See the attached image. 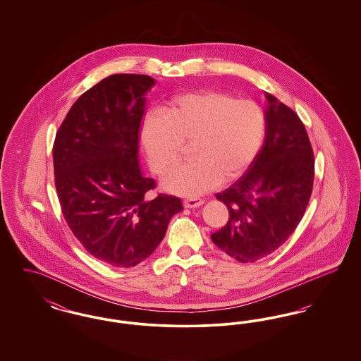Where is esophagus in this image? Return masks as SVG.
<instances>
[{"mask_svg": "<svg viewBox=\"0 0 361 361\" xmlns=\"http://www.w3.org/2000/svg\"><path fill=\"white\" fill-rule=\"evenodd\" d=\"M204 202L202 199H185L184 200V207L185 208H196V207L203 206Z\"/></svg>", "mask_w": 361, "mask_h": 361, "instance_id": "obj_1", "label": "esophagus"}]
</instances>
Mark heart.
<instances>
[{"label":"heart","instance_id":"obj_1","mask_svg":"<svg viewBox=\"0 0 361 361\" xmlns=\"http://www.w3.org/2000/svg\"><path fill=\"white\" fill-rule=\"evenodd\" d=\"M264 137L265 115L257 103L215 90L178 94L165 112L150 111L142 121V142L158 174L178 162L183 142L193 140V159L162 181L166 192L187 197L238 177L257 155Z\"/></svg>","mask_w":361,"mask_h":361}]
</instances>
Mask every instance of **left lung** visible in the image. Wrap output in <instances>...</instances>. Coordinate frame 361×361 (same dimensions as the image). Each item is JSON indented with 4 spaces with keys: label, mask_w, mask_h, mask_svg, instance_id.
Instances as JSON below:
<instances>
[{
    "label": "left lung",
    "mask_w": 361,
    "mask_h": 361,
    "mask_svg": "<svg viewBox=\"0 0 361 361\" xmlns=\"http://www.w3.org/2000/svg\"><path fill=\"white\" fill-rule=\"evenodd\" d=\"M265 140L246 172L216 199L228 222L212 242L240 262L274 253L293 233L309 204L314 154L299 116L265 93Z\"/></svg>",
    "instance_id": "left-lung-1"
}]
</instances>
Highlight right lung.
Wrapping results in <instances>:
<instances>
[{
  "mask_svg": "<svg viewBox=\"0 0 361 361\" xmlns=\"http://www.w3.org/2000/svg\"><path fill=\"white\" fill-rule=\"evenodd\" d=\"M154 78L112 74L86 90L59 127L54 149L55 187L73 234L93 257L131 268L153 255L178 197L147 199L154 180L139 166L146 93Z\"/></svg>",
  "mask_w": 361,
  "mask_h": 361,
  "instance_id": "obj_1",
  "label": "right lung"
}]
</instances>
